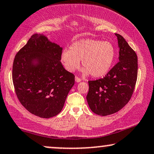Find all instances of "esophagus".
Wrapping results in <instances>:
<instances>
[{
    "mask_svg": "<svg viewBox=\"0 0 154 154\" xmlns=\"http://www.w3.org/2000/svg\"><path fill=\"white\" fill-rule=\"evenodd\" d=\"M75 82H76V83H79V82L81 81V79H80V78H79V77L75 76Z\"/></svg>",
    "mask_w": 154,
    "mask_h": 154,
    "instance_id": "obj_1",
    "label": "esophagus"
}]
</instances>
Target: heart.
I'll return each mask as SVG.
<instances>
[{"label":"heart","mask_w":154,"mask_h":154,"mask_svg":"<svg viewBox=\"0 0 154 154\" xmlns=\"http://www.w3.org/2000/svg\"><path fill=\"white\" fill-rule=\"evenodd\" d=\"M116 57V50L109 42L98 39H83L75 42L61 51V61L69 72H74L82 64V73L93 77L105 76L112 66Z\"/></svg>","instance_id":"heart-1"}]
</instances>
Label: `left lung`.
Instances as JSON below:
<instances>
[{
  "instance_id": "obj_1",
  "label": "left lung",
  "mask_w": 154,
  "mask_h": 154,
  "mask_svg": "<svg viewBox=\"0 0 154 154\" xmlns=\"http://www.w3.org/2000/svg\"><path fill=\"white\" fill-rule=\"evenodd\" d=\"M115 35L119 49V62L103 79L88 81L87 102L91 110L101 116L117 112L128 103L137 79L138 62L135 51L122 36Z\"/></svg>"
}]
</instances>
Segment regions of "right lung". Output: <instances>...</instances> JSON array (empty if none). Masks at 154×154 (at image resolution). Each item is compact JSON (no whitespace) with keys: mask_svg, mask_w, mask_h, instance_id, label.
<instances>
[{"mask_svg":"<svg viewBox=\"0 0 154 154\" xmlns=\"http://www.w3.org/2000/svg\"><path fill=\"white\" fill-rule=\"evenodd\" d=\"M62 47L35 34L15 55L13 81L22 105L36 116L50 118L64 105L75 76L63 68Z\"/></svg>","mask_w":154,"mask_h":154,"instance_id":"add662e5","label":"right lung"}]
</instances>
